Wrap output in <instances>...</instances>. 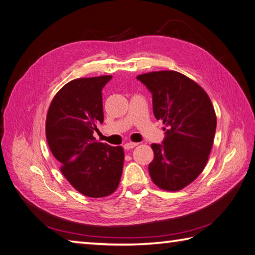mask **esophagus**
<instances>
[{
    "instance_id": "esophagus-1",
    "label": "esophagus",
    "mask_w": 255,
    "mask_h": 255,
    "mask_svg": "<svg viewBox=\"0 0 255 255\" xmlns=\"http://www.w3.org/2000/svg\"><path fill=\"white\" fill-rule=\"evenodd\" d=\"M137 145H138L137 142H131V141H129V142H126V143H125L124 148H125V149H126V150H130V149H132V148H135Z\"/></svg>"
}]
</instances>
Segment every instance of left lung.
Masks as SVG:
<instances>
[{
	"label": "left lung",
	"mask_w": 255,
	"mask_h": 255,
	"mask_svg": "<svg viewBox=\"0 0 255 255\" xmlns=\"http://www.w3.org/2000/svg\"><path fill=\"white\" fill-rule=\"evenodd\" d=\"M152 95V112L166 125L163 143H151L150 178L164 191H179L197 178L208 160L216 130L210 97L177 71L137 76Z\"/></svg>",
	"instance_id": "obj_1"
}]
</instances>
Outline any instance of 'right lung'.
Returning <instances> with one entry per match:
<instances>
[{
	"label": "right lung",
	"mask_w": 255,
	"mask_h": 255,
	"mask_svg": "<svg viewBox=\"0 0 255 255\" xmlns=\"http://www.w3.org/2000/svg\"><path fill=\"white\" fill-rule=\"evenodd\" d=\"M112 76L68 82L51 103L45 135L64 177L88 197L109 196L117 189L124 167L122 146L97 141V124L104 122L101 90Z\"/></svg>",
	"instance_id": "1"
}]
</instances>
